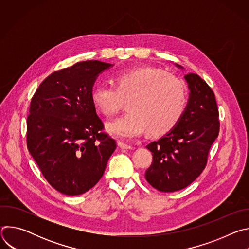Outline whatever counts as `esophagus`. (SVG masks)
I'll return each instance as SVG.
<instances>
[{"label":"esophagus","instance_id":"esophagus-1","mask_svg":"<svg viewBox=\"0 0 249 249\" xmlns=\"http://www.w3.org/2000/svg\"><path fill=\"white\" fill-rule=\"evenodd\" d=\"M117 145H118V147H119L120 149H122V150H133V149H134L133 146L124 144V143H122V142H118Z\"/></svg>","mask_w":249,"mask_h":249}]
</instances>
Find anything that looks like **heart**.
<instances>
[{
  "label": "heart",
  "mask_w": 249,
  "mask_h": 249,
  "mask_svg": "<svg viewBox=\"0 0 249 249\" xmlns=\"http://www.w3.org/2000/svg\"><path fill=\"white\" fill-rule=\"evenodd\" d=\"M94 108L105 117H113L127 102L128 112L107 125L114 137L130 140L147 129L152 136L171 131L182 118L186 89L181 80L156 67L122 70L112 79V86L100 84L90 93Z\"/></svg>",
  "instance_id": "obj_1"
}]
</instances>
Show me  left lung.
I'll return each mask as SVG.
<instances>
[{"mask_svg":"<svg viewBox=\"0 0 249 249\" xmlns=\"http://www.w3.org/2000/svg\"><path fill=\"white\" fill-rule=\"evenodd\" d=\"M184 79L189 98L182 118L171 131L147 146L153 162L146 170V180L161 192L178 191L191 184L205 168L210 148L219 135L214 92L196 74L185 75Z\"/></svg>","mask_w":249,"mask_h":249,"instance_id":"1","label":"left lung"}]
</instances>
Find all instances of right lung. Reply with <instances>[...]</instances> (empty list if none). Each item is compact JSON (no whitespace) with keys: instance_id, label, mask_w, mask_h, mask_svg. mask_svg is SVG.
Listing matches in <instances>:
<instances>
[{"instance_id":"obj_1","label":"right lung","mask_w":249,"mask_h":249,"mask_svg":"<svg viewBox=\"0 0 249 249\" xmlns=\"http://www.w3.org/2000/svg\"><path fill=\"white\" fill-rule=\"evenodd\" d=\"M112 64L79 62L48 76L35 91L27 117V149L57 191L81 195L102 177L116 142L102 133L90 99L99 74Z\"/></svg>"}]
</instances>
